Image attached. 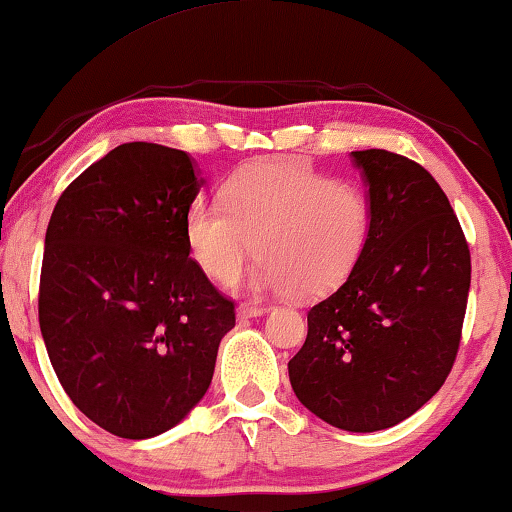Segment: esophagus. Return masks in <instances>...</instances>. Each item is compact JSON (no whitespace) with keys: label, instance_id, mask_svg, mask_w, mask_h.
I'll return each mask as SVG.
<instances>
[{"label":"esophagus","instance_id":"34e87169","mask_svg":"<svg viewBox=\"0 0 512 512\" xmlns=\"http://www.w3.org/2000/svg\"><path fill=\"white\" fill-rule=\"evenodd\" d=\"M266 308H262V305H253V303H241L239 308H236V317L239 319H250V317H259L264 315Z\"/></svg>","mask_w":512,"mask_h":512}]
</instances>
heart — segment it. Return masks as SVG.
<instances>
[{"label":"heart","mask_w":512,"mask_h":512,"mask_svg":"<svg viewBox=\"0 0 512 512\" xmlns=\"http://www.w3.org/2000/svg\"><path fill=\"white\" fill-rule=\"evenodd\" d=\"M372 223V200L358 183L333 181L299 160H266L232 172L223 202L190 204L186 243L195 264L216 280L234 278L257 246L262 257L248 278L253 292L317 299L352 276Z\"/></svg>","instance_id":"heart-1"}]
</instances>
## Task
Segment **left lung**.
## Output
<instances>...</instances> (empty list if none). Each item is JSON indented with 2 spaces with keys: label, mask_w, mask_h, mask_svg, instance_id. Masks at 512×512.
<instances>
[{
  "label": "left lung",
  "mask_w": 512,
  "mask_h": 512,
  "mask_svg": "<svg viewBox=\"0 0 512 512\" xmlns=\"http://www.w3.org/2000/svg\"><path fill=\"white\" fill-rule=\"evenodd\" d=\"M375 209L368 250L312 305L292 361L296 398L324 423L377 432L416 414L453 368L471 257L432 174L384 149L352 151Z\"/></svg>",
  "instance_id": "left-lung-1"
}]
</instances>
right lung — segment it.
Wrapping results in <instances>:
<instances>
[{
    "instance_id": "right-lung-1",
    "label": "right lung",
    "mask_w": 512,
    "mask_h": 512,
    "mask_svg": "<svg viewBox=\"0 0 512 512\" xmlns=\"http://www.w3.org/2000/svg\"><path fill=\"white\" fill-rule=\"evenodd\" d=\"M204 179L186 151L128 142L61 193L45 232L38 322L82 414L117 437L181 423L209 391L234 303L190 259Z\"/></svg>"
}]
</instances>
